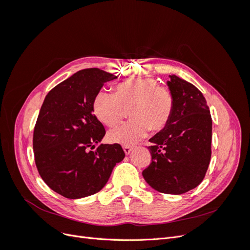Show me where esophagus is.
Here are the masks:
<instances>
[{
    "label": "esophagus",
    "mask_w": 250,
    "mask_h": 250,
    "mask_svg": "<svg viewBox=\"0 0 250 250\" xmlns=\"http://www.w3.org/2000/svg\"><path fill=\"white\" fill-rule=\"evenodd\" d=\"M123 150H124V152H125L126 154H129V153L131 152V150H132V147H130V146H127V145H125V146H123Z\"/></svg>",
    "instance_id": "1"
}]
</instances>
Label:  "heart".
I'll return each instance as SVG.
<instances>
[{
    "instance_id": "obj_1",
    "label": "heart",
    "mask_w": 250,
    "mask_h": 250,
    "mask_svg": "<svg viewBox=\"0 0 250 250\" xmlns=\"http://www.w3.org/2000/svg\"><path fill=\"white\" fill-rule=\"evenodd\" d=\"M173 90L154 78H134L119 84L115 94L100 90L94 98L96 117L107 126L118 124L130 108L132 119L108 132L110 142L132 145L149 130L160 131L168 125L174 109Z\"/></svg>"
}]
</instances>
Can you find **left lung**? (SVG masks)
I'll return each instance as SVG.
<instances>
[{
    "label": "left lung",
    "instance_id": "obj_1",
    "mask_svg": "<svg viewBox=\"0 0 250 250\" xmlns=\"http://www.w3.org/2000/svg\"><path fill=\"white\" fill-rule=\"evenodd\" d=\"M174 109L168 125L149 141L151 163L143 171L154 190L179 195L197 187L211 155V117L206 98L192 83L170 75Z\"/></svg>",
    "mask_w": 250,
    "mask_h": 250
}]
</instances>
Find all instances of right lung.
I'll return each instance as SVG.
<instances>
[{"instance_id":"1","label":"right lung","mask_w":250,"mask_h":250,"mask_svg":"<svg viewBox=\"0 0 250 250\" xmlns=\"http://www.w3.org/2000/svg\"><path fill=\"white\" fill-rule=\"evenodd\" d=\"M116 78L96 67L84 69L44 98L33 132L35 165L48 187L65 198L99 192L125 156L120 144H99L105 129L93 113L95 96Z\"/></svg>"}]
</instances>
